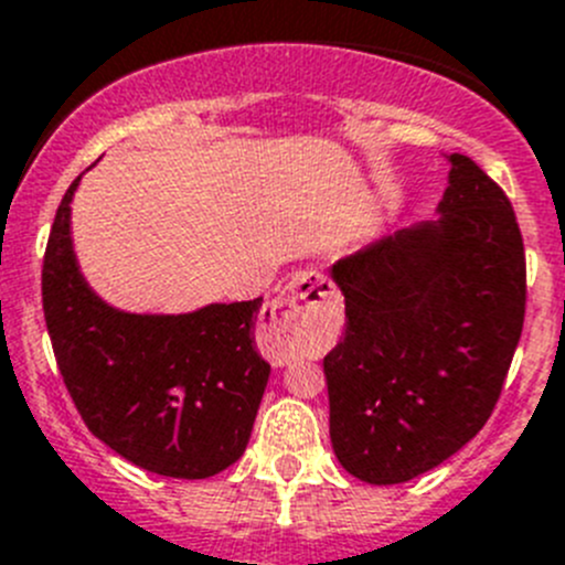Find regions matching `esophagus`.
Segmentation results:
<instances>
[{
  "label": "esophagus",
  "instance_id": "obj_1",
  "mask_svg": "<svg viewBox=\"0 0 565 565\" xmlns=\"http://www.w3.org/2000/svg\"><path fill=\"white\" fill-rule=\"evenodd\" d=\"M337 312V289L320 273H300L265 312V342L273 354L295 351L300 331L323 329Z\"/></svg>",
  "mask_w": 565,
  "mask_h": 565
}]
</instances>
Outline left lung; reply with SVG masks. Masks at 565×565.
I'll list each match as a JSON object with an SVG mask.
<instances>
[{"label": "left lung", "instance_id": "1", "mask_svg": "<svg viewBox=\"0 0 565 565\" xmlns=\"http://www.w3.org/2000/svg\"><path fill=\"white\" fill-rule=\"evenodd\" d=\"M440 217L340 258L345 331L323 360L340 466L398 484L449 460L484 426L526 307L515 211L497 181L451 152Z\"/></svg>", "mask_w": 565, "mask_h": 565}]
</instances>
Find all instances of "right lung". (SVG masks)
Returning a JSON list of instances; mask_svg holds the SVG:
<instances>
[{"label": "right lung", "instance_id": "right-lung-1", "mask_svg": "<svg viewBox=\"0 0 565 565\" xmlns=\"http://www.w3.org/2000/svg\"><path fill=\"white\" fill-rule=\"evenodd\" d=\"M66 189L41 270L44 318L57 371L88 431L145 471L205 479L250 440L267 365L256 351L262 298L189 315H130L108 307L81 276Z\"/></svg>", "mask_w": 565, "mask_h": 565}]
</instances>
